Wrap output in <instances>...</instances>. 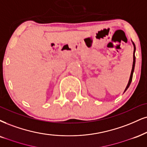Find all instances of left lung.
Returning a JSON list of instances; mask_svg holds the SVG:
<instances>
[{
    "label": "left lung",
    "mask_w": 147,
    "mask_h": 147,
    "mask_svg": "<svg viewBox=\"0 0 147 147\" xmlns=\"http://www.w3.org/2000/svg\"><path fill=\"white\" fill-rule=\"evenodd\" d=\"M132 43H133V46H134V55H133V65H132V69H131V75H130V77H129V82H128V84L127 85L125 89L124 90V93L127 90V88H129L130 84H131V80H132V78H133V74H134V68H135V64H136V57H135V52H136V46H135V44L132 41Z\"/></svg>",
    "instance_id": "1"
}]
</instances>
